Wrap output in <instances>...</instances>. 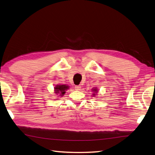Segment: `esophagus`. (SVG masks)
I'll return each instance as SVG.
<instances>
[{
  "instance_id": "esophagus-1",
  "label": "esophagus",
  "mask_w": 155,
  "mask_h": 155,
  "mask_svg": "<svg viewBox=\"0 0 155 155\" xmlns=\"http://www.w3.org/2000/svg\"><path fill=\"white\" fill-rule=\"evenodd\" d=\"M81 86H80V85H79V86H75V89L76 90H80V89H81Z\"/></svg>"
}]
</instances>
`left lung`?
I'll use <instances>...</instances> for the list:
<instances>
[{
    "mask_svg": "<svg viewBox=\"0 0 155 155\" xmlns=\"http://www.w3.org/2000/svg\"><path fill=\"white\" fill-rule=\"evenodd\" d=\"M93 91H95V92L96 93H97V89H96H96H94L93 90ZM93 96H95V93H94V94H93Z\"/></svg>",
    "mask_w": 155,
    "mask_h": 155,
    "instance_id": "obj_1",
    "label": "left lung"
}]
</instances>
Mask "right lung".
Segmentation results:
<instances>
[{
  "label": "right lung",
  "mask_w": 155,
  "mask_h": 155,
  "mask_svg": "<svg viewBox=\"0 0 155 155\" xmlns=\"http://www.w3.org/2000/svg\"><path fill=\"white\" fill-rule=\"evenodd\" d=\"M54 89L55 94H59L60 96H63L65 94V91L69 89V86L67 85H57Z\"/></svg>",
  "instance_id": "1"
}]
</instances>
